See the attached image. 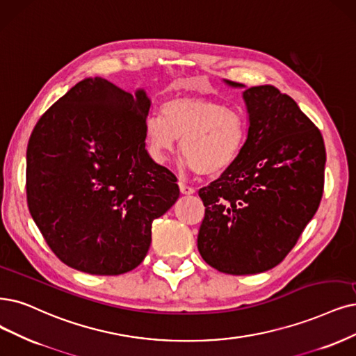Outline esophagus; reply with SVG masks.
<instances>
[{
	"mask_svg": "<svg viewBox=\"0 0 356 356\" xmlns=\"http://www.w3.org/2000/svg\"><path fill=\"white\" fill-rule=\"evenodd\" d=\"M179 188L183 195H192L195 192V189L192 186H188L186 183H183V181H179Z\"/></svg>",
	"mask_w": 356,
	"mask_h": 356,
	"instance_id": "1",
	"label": "esophagus"
}]
</instances>
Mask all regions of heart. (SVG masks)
<instances>
[{"instance_id":"heart-1","label":"heart","mask_w":356,"mask_h":356,"mask_svg":"<svg viewBox=\"0 0 356 356\" xmlns=\"http://www.w3.org/2000/svg\"><path fill=\"white\" fill-rule=\"evenodd\" d=\"M161 111L163 115L151 114L145 124L156 160L175 152L177 139L185 160L200 176H218L239 158L248 130L243 113L198 97L171 98Z\"/></svg>"}]
</instances>
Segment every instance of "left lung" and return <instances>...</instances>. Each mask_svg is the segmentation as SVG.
I'll return each instance as SVG.
<instances>
[{"mask_svg": "<svg viewBox=\"0 0 356 356\" xmlns=\"http://www.w3.org/2000/svg\"><path fill=\"white\" fill-rule=\"evenodd\" d=\"M242 97V152L198 192L205 205L198 251L208 266L233 275L267 271L291 252L317 213L325 165L320 130L291 97L271 85L245 88Z\"/></svg>", "mask_w": 356, "mask_h": 356, "instance_id": "8db88e82", "label": "left lung"}]
</instances>
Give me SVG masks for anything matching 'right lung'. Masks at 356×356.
Masks as SVG:
<instances>
[{
  "label": "right lung",
  "instance_id": "1",
  "mask_svg": "<svg viewBox=\"0 0 356 356\" xmlns=\"http://www.w3.org/2000/svg\"><path fill=\"white\" fill-rule=\"evenodd\" d=\"M151 99L102 77L76 83L39 118L26 152L29 211L51 251L95 275L136 268L177 179L145 148Z\"/></svg>",
  "mask_w": 356,
  "mask_h": 356
}]
</instances>
